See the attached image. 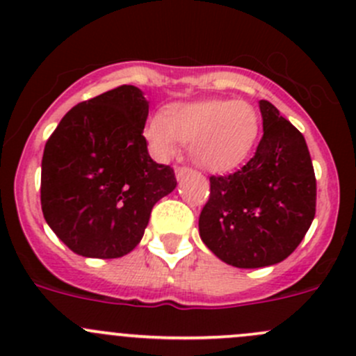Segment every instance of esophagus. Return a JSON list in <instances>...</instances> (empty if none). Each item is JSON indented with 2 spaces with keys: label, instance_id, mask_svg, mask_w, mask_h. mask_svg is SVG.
I'll list each match as a JSON object with an SVG mask.
<instances>
[{
  "label": "esophagus",
  "instance_id": "esophagus-1",
  "mask_svg": "<svg viewBox=\"0 0 356 356\" xmlns=\"http://www.w3.org/2000/svg\"><path fill=\"white\" fill-rule=\"evenodd\" d=\"M191 170H193V168H189V167H186V165H181V167L175 168V175H177V179H182L186 174H189Z\"/></svg>",
  "mask_w": 356,
  "mask_h": 356
}]
</instances>
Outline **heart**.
<instances>
[{"instance_id": "obj_1", "label": "heart", "mask_w": 356, "mask_h": 356, "mask_svg": "<svg viewBox=\"0 0 356 356\" xmlns=\"http://www.w3.org/2000/svg\"><path fill=\"white\" fill-rule=\"evenodd\" d=\"M257 111L244 100L209 99L172 104L145 126L149 148L160 159L189 145L196 165L209 172H230L245 162L259 136Z\"/></svg>"}]
</instances>
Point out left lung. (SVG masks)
Segmentation results:
<instances>
[{"label": "left lung", "instance_id": "obj_1", "mask_svg": "<svg viewBox=\"0 0 356 356\" xmlns=\"http://www.w3.org/2000/svg\"><path fill=\"white\" fill-rule=\"evenodd\" d=\"M263 138L244 167L209 177L200 235L235 268L286 259L316 216V174L304 134L268 100L259 102Z\"/></svg>", "mask_w": 356, "mask_h": 356}]
</instances>
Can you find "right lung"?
Instances as JSON below:
<instances>
[{"label": "right lung", "mask_w": 356, "mask_h": 356, "mask_svg": "<svg viewBox=\"0 0 356 356\" xmlns=\"http://www.w3.org/2000/svg\"><path fill=\"white\" fill-rule=\"evenodd\" d=\"M148 102L121 85L71 109L47 140L40 174L44 218L73 252L114 259L145 234L152 208L175 189L143 136Z\"/></svg>", "instance_id": "1"}]
</instances>
